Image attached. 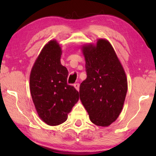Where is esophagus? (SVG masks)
Here are the masks:
<instances>
[{
	"label": "esophagus",
	"instance_id": "34e87169",
	"mask_svg": "<svg viewBox=\"0 0 156 156\" xmlns=\"http://www.w3.org/2000/svg\"><path fill=\"white\" fill-rule=\"evenodd\" d=\"M74 88H75L77 91L80 90V84H79V83H76V84H74Z\"/></svg>",
	"mask_w": 156,
	"mask_h": 156
}]
</instances>
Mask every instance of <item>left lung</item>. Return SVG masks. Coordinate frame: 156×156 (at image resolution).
<instances>
[{"label":"left lung","mask_w":156,"mask_h":156,"mask_svg":"<svg viewBox=\"0 0 156 156\" xmlns=\"http://www.w3.org/2000/svg\"><path fill=\"white\" fill-rule=\"evenodd\" d=\"M87 79L80 87L82 104L91 122L108 126L120 115L128 89L127 78L112 44L100 38L81 48Z\"/></svg>","instance_id":"1"}]
</instances>
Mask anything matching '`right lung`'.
Segmentation results:
<instances>
[{"instance_id": "obj_1", "label": "right lung", "mask_w": 156, "mask_h": 156, "mask_svg": "<svg viewBox=\"0 0 156 156\" xmlns=\"http://www.w3.org/2000/svg\"><path fill=\"white\" fill-rule=\"evenodd\" d=\"M62 50L56 40L44 44L30 74V89L36 112L49 126L67 121L68 114L79 101V92L68 85V71L62 65Z\"/></svg>"}]
</instances>
